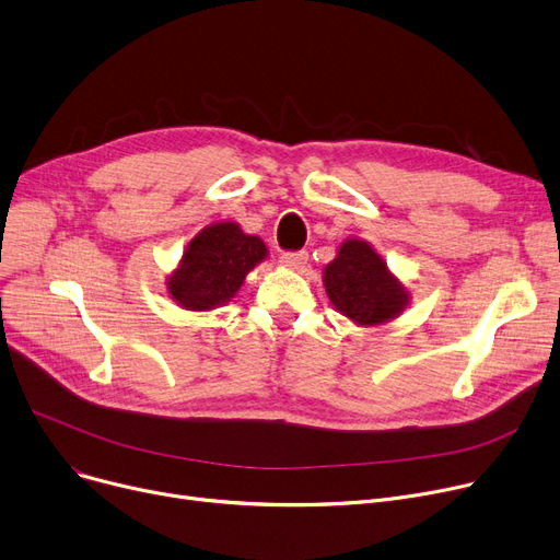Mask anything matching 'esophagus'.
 <instances>
[{
    "mask_svg": "<svg viewBox=\"0 0 560 560\" xmlns=\"http://www.w3.org/2000/svg\"><path fill=\"white\" fill-rule=\"evenodd\" d=\"M307 259H310L307 250H291V253H282L280 255V265L287 267V269L299 271V269H303L307 265Z\"/></svg>",
    "mask_w": 560,
    "mask_h": 560,
    "instance_id": "esophagus-1",
    "label": "esophagus"
}]
</instances>
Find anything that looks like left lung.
I'll return each mask as SVG.
<instances>
[{
    "instance_id": "obj_1",
    "label": "left lung",
    "mask_w": 560,
    "mask_h": 560,
    "mask_svg": "<svg viewBox=\"0 0 560 560\" xmlns=\"http://www.w3.org/2000/svg\"><path fill=\"white\" fill-rule=\"evenodd\" d=\"M323 284L330 303L357 325H382L409 305L402 282L388 273L386 261L361 240L341 244L339 255L323 271Z\"/></svg>"
}]
</instances>
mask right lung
I'll return each mask as SVG.
<instances>
[{"instance_id": "add662e5", "label": "right lung", "mask_w": 560, "mask_h": 560, "mask_svg": "<svg viewBox=\"0 0 560 560\" xmlns=\"http://www.w3.org/2000/svg\"><path fill=\"white\" fill-rule=\"evenodd\" d=\"M265 257V242L237 223H212L187 244L180 267L167 280L170 295L191 312L214 310L235 299L246 273Z\"/></svg>"}]
</instances>
